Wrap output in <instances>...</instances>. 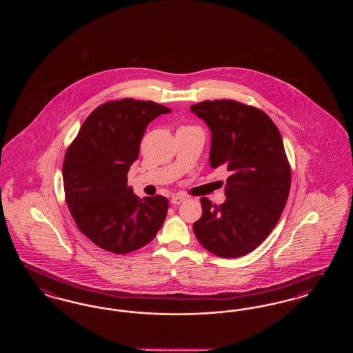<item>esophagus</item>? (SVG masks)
Returning <instances> with one entry per match:
<instances>
[{
    "label": "esophagus",
    "mask_w": 353,
    "mask_h": 353,
    "mask_svg": "<svg viewBox=\"0 0 353 353\" xmlns=\"http://www.w3.org/2000/svg\"><path fill=\"white\" fill-rule=\"evenodd\" d=\"M186 200V197L183 194H173L172 199H170V203L172 205H180L181 202H184Z\"/></svg>",
    "instance_id": "esophagus-1"
}]
</instances>
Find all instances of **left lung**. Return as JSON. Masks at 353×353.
Listing matches in <instances>:
<instances>
[{
	"label": "left lung",
	"instance_id": "left-lung-1",
	"mask_svg": "<svg viewBox=\"0 0 353 353\" xmlns=\"http://www.w3.org/2000/svg\"><path fill=\"white\" fill-rule=\"evenodd\" d=\"M190 111L210 130V167L230 172L223 203L202 197L194 234L217 256L246 255L269 236L285 209L291 170L282 136L263 111L239 101H201Z\"/></svg>",
	"mask_w": 353,
	"mask_h": 353
}]
</instances>
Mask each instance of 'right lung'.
Returning a JSON list of instances; mask_svg holds the SVG:
<instances>
[{
	"instance_id": "add662e5",
	"label": "right lung",
	"mask_w": 353,
	"mask_h": 353,
	"mask_svg": "<svg viewBox=\"0 0 353 353\" xmlns=\"http://www.w3.org/2000/svg\"><path fill=\"white\" fill-rule=\"evenodd\" d=\"M154 101H108L84 120L63 161V186L79 230L103 250L127 254L150 243L167 217L163 196L137 197L127 174L153 119L169 114Z\"/></svg>"
}]
</instances>
